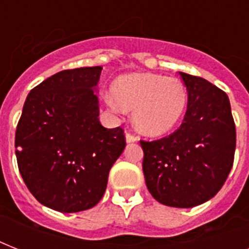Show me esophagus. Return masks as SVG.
Segmentation results:
<instances>
[{
    "mask_svg": "<svg viewBox=\"0 0 249 249\" xmlns=\"http://www.w3.org/2000/svg\"><path fill=\"white\" fill-rule=\"evenodd\" d=\"M125 140L128 143H132V142H137L138 141V137L132 134V133H126V136H125Z\"/></svg>",
    "mask_w": 249,
    "mask_h": 249,
    "instance_id": "esophagus-1",
    "label": "esophagus"
}]
</instances>
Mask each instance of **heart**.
<instances>
[{
	"label": "heart",
	"mask_w": 249,
	"mask_h": 249,
	"mask_svg": "<svg viewBox=\"0 0 249 249\" xmlns=\"http://www.w3.org/2000/svg\"><path fill=\"white\" fill-rule=\"evenodd\" d=\"M107 97L112 108L133 111V121L140 132L161 136L173 129L185 112L187 90L177 79L136 72L117 77Z\"/></svg>",
	"instance_id": "obj_1"
}]
</instances>
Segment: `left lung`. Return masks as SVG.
Returning a JSON list of instances; mask_svg holds the SVG:
<instances>
[{"label":"left lung","instance_id":"1","mask_svg":"<svg viewBox=\"0 0 249 249\" xmlns=\"http://www.w3.org/2000/svg\"><path fill=\"white\" fill-rule=\"evenodd\" d=\"M187 89L181 126L161 140L144 142V179L156 200L168 207L193 208L212 199L228 178L236 133L230 101L207 80L179 72Z\"/></svg>","mask_w":249,"mask_h":249}]
</instances>
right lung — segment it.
I'll return each mask as SVG.
<instances>
[{
  "label": "right lung",
  "instance_id": "obj_1",
  "mask_svg": "<svg viewBox=\"0 0 249 249\" xmlns=\"http://www.w3.org/2000/svg\"><path fill=\"white\" fill-rule=\"evenodd\" d=\"M102 67L60 71L31 90L15 133L23 181L41 204L63 213L93 208L125 148L124 130L99 123Z\"/></svg>",
  "mask_w": 249,
  "mask_h": 249
}]
</instances>
